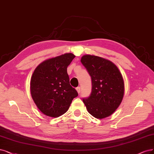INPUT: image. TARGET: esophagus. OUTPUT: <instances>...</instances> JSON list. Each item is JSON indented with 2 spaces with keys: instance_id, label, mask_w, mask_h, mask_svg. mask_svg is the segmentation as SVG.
Segmentation results:
<instances>
[{
  "instance_id": "1",
  "label": "esophagus",
  "mask_w": 154,
  "mask_h": 154,
  "mask_svg": "<svg viewBox=\"0 0 154 154\" xmlns=\"http://www.w3.org/2000/svg\"><path fill=\"white\" fill-rule=\"evenodd\" d=\"M76 89V91H77V92H78V94L80 93V91H81V88H80V87H78Z\"/></svg>"
}]
</instances>
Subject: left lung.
Here are the masks:
<instances>
[{
	"label": "left lung",
	"instance_id": "left-lung-1",
	"mask_svg": "<svg viewBox=\"0 0 154 154\" xmlns=\"http://www.w3.org/2000/svg\"><path fill=\"white\" fill-rule=\"evenodd\" d=\"M81 62L92 79V92L83 99L88 112L102 119L112 115L122 103L124 95V82L119 68L103 57L85 55Z\"/></svg>",
	"mask_w": 154,
	"mask_h": 154
}]
</instances>
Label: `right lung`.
I'll return each mask as SVG.
<instances>
[{
  "label": "right lung",
  "instance_id": "add662e5",
  "mask_svg": "<svg viewBox=\"0 0 154 154\" xmlns=\"http://www.w3.org/2000/svg\"><path fill=\"white\" fill-rule=\"evenodd\" d=\"M75 55L71 53L51 58L39 64L31 77V96L44 115L56 118L64 114L78 92L69 83L67 66Z\"/></svg>",
  "mask_w": 154,
  "mask_h": 154
}]
</instances>
